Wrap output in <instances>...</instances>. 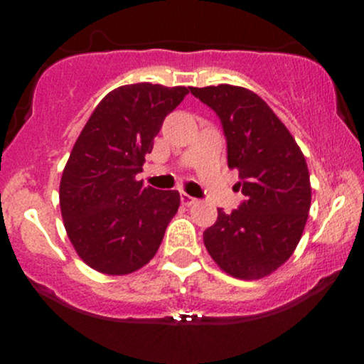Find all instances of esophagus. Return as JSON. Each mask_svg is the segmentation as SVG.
Listing matches in <instances>:
<instances>
[{
    "label": "esophagus",
    "instance_id": "esophagus-1",
    "mask_svg": "<svg viewBox=\"0 0 364 364\" xmlns=\"http://www.w3.org/2000/svg\"><path fill=\"white\" fill-rule=\"evenodd\" d=\"M179 198H181V203H183V205H186V207L193 205V203L196 202V198H193V196H190L188 193H185V191H183V193L179 195Z\"/></svg>",
    "mask_w": 364,
    "mask_h": 364
}]
</instances>
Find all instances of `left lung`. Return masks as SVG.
Here are the masks:
<instances>
[{
    "label": "left lung",
    "mask_w": 364,
    "mask_h": 364,
    "mask_svg": "<svg viewBox=\"0 0 364 364\" xmlns=\"http://www.w3.org/2000/svg\"><path fill=\"white\" fill-rule=\"evenodd\" d=\"M223 121L228 166L240 171V208L203 232L223 272L243 281L267 277L284 265L301 240L311 205L306 161L286 124L260 95L245 87H190Z\"/></svg>",
    "instance_id": "1"
}]
</instances>
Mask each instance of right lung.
<instances>
[{
    "label": "right lung",
    "mask_w": 364,
    "mask_h": 364,
    "mask_svg": "<svg viewBox=\"0 0 364 364\" xmlns=\"http://www.w3.org/2000/svg\"><path fill=\"white\" fill-rule=\"evenodd\" d=\"M188 92L145 82L121 85L97 104L75 141L60 207L66 235L90 269L127 275L156 257L179 193L144 186L136 174L162 121Z\"/></svg>",
    "instance_id": "1"
}]
</instances>
